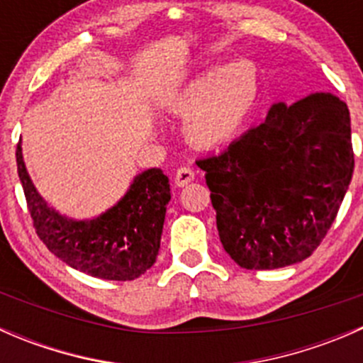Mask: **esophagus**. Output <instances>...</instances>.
Masks as SVG:
<instances>
[{
    "mask_svg": "<svg viewBox=\"0 0 363 363\" xmlns=\"http://www.w3.org/2000/svg\"><path fill=\"white\" fill-rule=\"evenodd\" d=\"M193 179H195V170L189 167H181L177 170V174H175V184H177L179 188H184V186H188Z\"/></svg>",
    "mask_w": 363,
    "mask_h": 363,
    "instance_id": "1",
    "label": "esophagus"
}]
</instances>
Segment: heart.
<instances>
[{"label":"heart","mask_w":363,"mask_h":363,"mask_svg":"<svg viewBox=\"0 0 363 363\" xmlns=\"http://www.w3.org/2000/svg\"><path fill=\"white\" fill-rule=\"evenodd\" d=\"M259 91L256 65L244 57L205 69L177 91L174 111L184 116L186 138L216 147L235 138L250 121Z\"/></svg>","instance_id":"heart-1"}]
</instances>
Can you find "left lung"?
I'll return each mask as SVG.
<instances>
[{"label":"left lung","mask_w":363,"mask_h":363,"mask_svg":"<svg viewBox=\"0 0 363 363\" xmlns=\"http://www.w3.org/2000/svg\"><path fill=\"white\" fill-rule=\"evenodd\" d=\"M196 164L230 258L247 270L294 265L325 239L351 182L350 111L330 93L274 104L265 123Z\"/></svg>","instance_id":"obj_1"}]
</instances>
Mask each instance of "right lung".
Instances as JSON below:
<instances>
[{"label": "right lung", "mask_w": 363, "mask_h": 363, "mask_svg": "<svg viewBox=\"0 0 363 363\" xmlns=\"http://www.w3.org/2000/svg\"><path fill=\"white\" fill-rule=\"evenodd\" d=\"M16 156L33 226L54 256L80 272L107 281H133L155 265L170 202L168 177L160 168L138 174L126 195L98 218L72 219L36 191L26 170L21 142Z\"/></svg>", "instance_id": "right-lung-1"}]
</instances>
